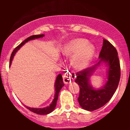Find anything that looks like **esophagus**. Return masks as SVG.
Wrapping results in <instances>:
<instances>
[{
  "label": "esophagus",
  "mask_w": 130,
  "mask_h": 130,
  "mask_svg": "<svg viewBox=\"0 0 130 130\" xmlns=\"http://www.w3.org/2000/svg\"><path fill=\"white\" fill-rule=\"evenodd\" d=\"M76 76V74L74 73H67L65 74L63 76V82L65 84H69V83H71V81H73Z\"/></svg>",
  "instance_id": "obj_1"
}]
</instances>
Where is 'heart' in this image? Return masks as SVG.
<instances>
[{"label":"heart","mask_w":130,"mask_h":130,"mask_svg":"<svg viewBox=\"0 0 130 130\" xmlns=\"http://www.w3.org/2000/svg\"><path fill=\"white\" fill-rule=\"evenodd\" d=\"M95 47L87 40L76 38L64 46L62 53L67 56H72L71 63L76 70H83L90 64L93 58Z\"/></svg>","instance_id":"b5f03b06"}]
</instances>
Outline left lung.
<instances>
[{
	"label": "left lung",
	"instance_id": "obj_1",
	"mask_svg": "<svg viewBox=\"0 0 130 130\" xmlns=\"http://www.w3.org/2000/svg\"><path fill=\"white\" fill-rule=\"evenodd\" d=\"M100 61L93 67H89L77 73L75 82L79 86L78 100L80 106L89 111H95L105 105L111 100L117 90L120 78V61L114 46L108 40L103 39L102 49L99 55ZM101 62L108 66V80L102 88L94 89L90 84L89 79Z\"/></svg>",
	"mask_w": 130,
	"mask_h": 130
}]
</instances>
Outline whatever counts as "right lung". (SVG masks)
Listing matches in <instances>:
<instances>
[{"label":"right lung","mask_w":130,"mask_h":130,"mask_svg":"<svg viewBox=\"0 0 130 130\" xmlns=\"http://www.w3.org/2000/svg\"><path fill=\"white\" fill-rule=\"evenodd\" d=\"M44 35H32V36L28 37L27 39H26L24 41H23L20 44H19L17 47L13 50V51L12 52V54H11V57H10V66L11 65V62H12L13 57H14V55L16 52L18 51V50H19L20 49L21 47H22L25 43L27 42V41H30V40H35L37 39V38H41V37H44ZM64 86V83L63 81V79H62V76L61 75V74H59V75L57 76L56 77V82H55V95H54V98L53 101H52V103H51V104L49 106L46 107V108H29V107L27 106H25L28 109L30 110V111L33 112L35 113V114H40V115H46L50 113L51 112L54 111L55 108L56 106V104H57V101L58 99V96H59V93L60 92V90H61L62 87H63Z\"/></svg>","instance_id":"obj_1"}]
</instances>
